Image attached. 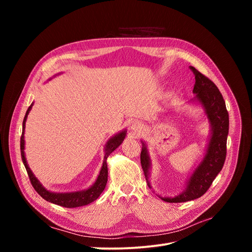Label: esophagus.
Wrapping results in <instances>:
<instances>
[{
    "label": "esophagus",
    "instance_id": "1",
    "mask_svg": "<svg viewBox=\"0 0 252 252\" xmlns=\"http://www.w3.org/2000/svg\"><path fill=\"white\" fill-rule=\"evenodd\" d=\"M142 129H143V124L140 121L133 120L129 123V130H131L133 132H140Z\"/></svg>",
    "mask_w": 252,
    "mask_h": 252
}]
</instances>
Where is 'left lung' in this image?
<instances>
[{
    "label": "left lung",
    "instance_id": "left-lung-1",
    "mask_svg": "<svg viewBox=\"0 0 252 252\" xmlns=\"http://www.w3.org/2000/svg\"><path fill=\"white\" fill-rule=\"evenodd\" d=\"M193 71L195 84L192 93L195 96L191 102L202 106L210 124V134L203 159L186 181V187L175 196H161L159 199L167 203H182L197 199L202 196L211 186L213 180L222 170L226 158V144L229 130V116L226 109L225 101L216 84L205 77L194 67L190 66ZM141 164L145 178L150 186L149 177L151 170V159L148 154L147 144L142 141Z\"/></svg>",
    "mask_w": 252,
    "mask_h": 252
}]
</instances>
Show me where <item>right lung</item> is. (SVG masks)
<instances>
[{"label":"right lung","instance_id":"right-lung-1","mask_svg":"<svg viewBox=\"0 0 252 252\" xmlns=\"http://www.w3.org/2000/svg\"><path fill=\"white\" fill-rule=\"evenodd\" d=\"M33 106V103L29 106L24 121H23V130H22V136H21V156H22V161L23 164H24L25 168L27 170L28 177L30 179V182L35 189V191L39 193L44 200H46L50 203L57 204L62 206V207L66 208H75V207H81V206H85L90 203H93L95 201L98 196L101 195L103 192V190L106 187V183H107V178H108V168H107V158L110 156L112 151L116 150L120 145L123 143L126 132L127 130L124 129L117 134H114L113 136L106 142L105 147H104V161H103V166L100 170V173H98L97 178L95 182L90 187L84 190H80V191H72V192H52L50 190H47L45 188L41 182L35 178V175L32 173V169L29 168L28 163L26 161V157H25V139H24V133H25V125H26V120L28 117L29 111L32 110Z\"/></svg>","mask_w":252,"mask_h":252}]
</instances>
